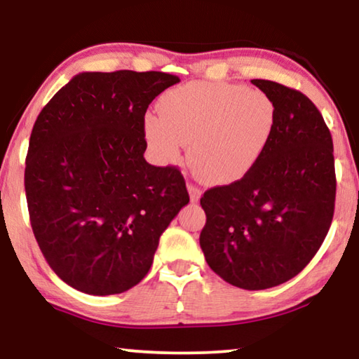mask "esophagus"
I'll return each instance as SVG.
<instances>
[{
  "instance_id": "obj_1",
  "label": "esophagus",
  "mask_w": 359,
  "mask_h": 359,
  "mask_svg": "<svg viewBox=\"0 0 359 359\" xmlns=\"http://www.w3.org/2000/svg\"><path fill=\"white\" fill-rule=\"evenodd\" d=\"M188 193H189V199L191 203H198L199 198H201V191L196 188L193 184H188Z\"/></svg>"
}]
</instances>
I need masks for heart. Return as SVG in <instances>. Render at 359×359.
Segmentation results:
<instances>
[{"instance_id": "1", "label": "heart", "mask_w": 359, "mask_h": 359, "mask_svg": "<svg viewBox=\"0 0 359 359\" xmlns=\"http://www.w3.org/2000/svg\"><path fill=\"white\" fill-rule=\"evenodd\" d=\"M144 137L163 163L188 145L193 173L208 184L237 183L259 163L276 127V104L262 90L235 83L191 81L166 91Z\"/></svg>"}]
</instances>
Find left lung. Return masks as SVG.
<instances>
[{"label":"left lung","instance_id":"1","mask_svg":"<svg viewBox=\"0 0 359 359\" xmlns=\"http://www.w3.org/2000/svg\"><path fill=\"white\" fill-rule=\"evenodd\" d=\"M276 104V127L259 163L237 183L201 198L205 262L232 286L259 291L289 281L325 240L335 209L330 130L301 91L252 80Z\"/></svg>","mask_w":359,"mask_h":359}]
</instances>
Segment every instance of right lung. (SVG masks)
I'll list each match as a JSON object with an SVG mask.
<instances>
[{
    "mask_svg": "<svg viewBox=\"0 0 359 359\" xmlns=\"http://www.w3.org/2000/svg\"><path fill=\"white\" fill-rule=\"evenodd\" d=\"M178 76L83 72L34 124L24 186L39 248L68 286L93 296L147 276L188 189L176 166L144 158L147 107Z\"/></svg>",
    "mask_w": 359,
    "mask_h": 359,
    "instance_id": "right-lung-1",
    "label": "right lung"
}]
</instances>
